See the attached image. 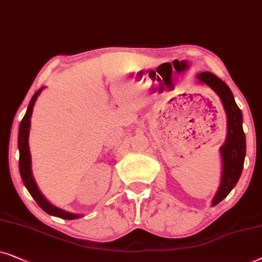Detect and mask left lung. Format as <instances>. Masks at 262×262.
I'll list each match as a JSON object with an SVG mask.
<instances>
[{
	"label": "left lung",
	"instance_id": "obj_1",
	"mask_svg": "<svg viewBox=\"0 0 262 262\" xmlns=\"http://www.w3.org/2000/svg\"><path fill=\"white\" fill-rule=\"evenodd\" d=\"M196 78L199 82L210 86L217 92L228 116V137L221 148L223 158L222 183L213 199V206H215L228 196L238 182L246 157V135L242 127V113L237 106L229 86L218 76L208 72L200 73Z\"/></svg>",
	"mask_w": 262,
	"mask_h": 262
}]
</instances>
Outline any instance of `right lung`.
Here are the masks:
<instances>
[{"instance_id":"add662e5","label":"right lung","mask_w":262,"mask_h":262,"mask_svg":"<svg viewBox=\"0 0 262 262\" xmlns=\"http://www.w3.org/2000/svg\"><path fill=\"white\" fill-rule=\"evenodd\" d=\"M41 90L39 89L34 93L32 99L29 104V107H27V111L25 114V116L21 120V123H20V128H19V138H17V145H19V170H20V175H21L23 182L25 184L29 193L32 195V198L36 200V202L39 205V207L41 210L47 212V213L55 215V217L58 218H63V219H76L79 218V214H73L69 213V212H66L63 210H60V208L52 206L50 202H48L45 200V198L40 194V191L38 190L37 184L34 182L32 172H31V155H30V148H29V134H30V118L31 115H32V110L34 106V103L39 96V93L41 92Z\"/></svg>"}]
</instances>
